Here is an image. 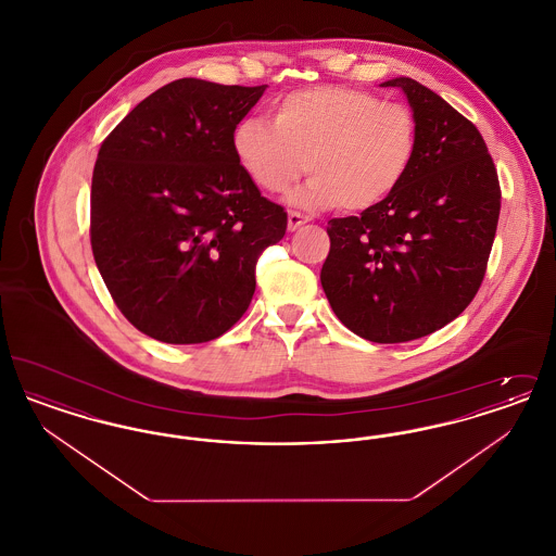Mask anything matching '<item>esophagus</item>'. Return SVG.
<instances>
[{"instance_id": "34e87169", "label": "esophagus", "mask_w": 556, "mask_h": 556, "mask_svg": "<svg viewBox=\"0 0 556 556\" xmlns=\"http://www.w3.org/2000/svg\"><path fill=\"white\" fill-rule=\"evenodd\" d=\"M308 223V218L306 216H302L300 212H290L288 214V229L290 231H298L302 225H306Z\"/></svg>"}]
</instances>
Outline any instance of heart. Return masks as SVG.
I'll list each match as a JSON object with an SVG mask.
<instances>
[{
    "instance_id": "obj_1",
    "label": "heart",
    "mask_w": 556,
    "mask_h": 556,
    "mask_svg": "<svg viewBox=\"0 0 556 556\" xmlns=\"http://www.w3.org/2000/svg\"><path fill=\"white\" fill-rule=\"evenodd\" d=\"M231 146L241 168L268 193H283L306 168L313 173L291 193V206L363 212L408 177L419 154V121L413 108L367 89L317 85L277 100L273 123L239 121Z\"/></svg>"
}]
</instances>
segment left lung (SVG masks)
Here are the masks:
<instances>
[{
	"instance_id": "1",
	"label": "left lung",
	"mask_w": 556,
	"mask_h": 556,
	"mask_svg": "<svg viewBox=\"0 0 556 556\" xmlns=\"http://www.w3.org/2000/svg\"><path fill=\"white\" fill-rule=\"evenodd\" d=\"M419 154L396 191L361 216L331 218L320 286L356 336L400 344L429 336L476 298L501 214V186L476 125L408 77Z\"/></svg>"
}]
</instances>
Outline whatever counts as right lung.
<instances>
[{"label":"right lung","mask_w":556,"mask_h":556,"mask_svg":"<svg viewBox=\"0 0 556 556\" xmlns=\"http://www.w3.org/2000/svg\"><path fill=\"white\" fill-rule=\"evenodd\" d=\"M266 85L179 79L108 135L91 181V250L118 311L164 344L229 331L288 212L261 195L231 137Z\"/></svg>","instance_id":"right-lung-1"}]
</instances>
